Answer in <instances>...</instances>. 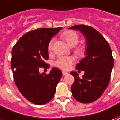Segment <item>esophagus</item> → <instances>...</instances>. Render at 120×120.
<instances>
[{
    "mask_svg": "<svg viewBox=\"0 0 120 120\" xmlns=\"http://www.w3.org/2000/svg\"><path fill=\"white\" fill-rule=\"evenodd\" d=\"M62 73L63 75H68V73H67V72H65V71H63Z\"/></svg>",
    "mask_w": 120,
    "mask_h": 120,
    "instance_id": "1",
    "label": "esophagus"
}]
</instances>
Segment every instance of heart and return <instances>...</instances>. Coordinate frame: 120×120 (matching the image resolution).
I'll return each instance as SVG.
<instances>
[{
  "label": "heart",
  "mask_w": 120,
  "mask_h": 120,
  "mask_svg": "<svg viewBox=\"0 0 120 120\" xmlns=\"http://www.w3.org/2000/svg\"><path fill=\"white\" fill-rule=\"evenodd\" d=\"M61 37L66 41L67 45L71 47L77 45L78 43V41H79V36L75 31H73V30H67V31L64 32L61 35ZM53 42H54L53 39H52L49 41L48 45L49 50H51L52 48ZM75 51L77 54L81 55L84 52V47L82 46L78 47L75 48ZM74 61H75V59L72 57L61 56V57H58L57 59L54 62V65L61 69L67 70L70 67L72 63Z\"/></svg>",
  "instance_id": "heart-1"
}]
</instances>
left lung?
Returning <instances> with one entry per match:
<instances>
[{
	"instance_id": "obj_1",
	"label": "left lung",
	"mask_w": 120,
	"mask_h": 120,
	"mask_svg": "<svg viewBox=\"0 0 120 120\" xmlns=\"http://www.w3.org/2000/svg\"><path fill=\"white\" fill-rule=\"evenodd\" d=\"M69 29L80 31L86 42L85 57L76 65L85 74L80 79L77 72H71L75 77L72 95L79 102L91 103L99 98L108 85L113 67L112 52L104 37L90 26L77 25Z\"/></svg>"
}]
</instances>
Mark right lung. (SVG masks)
<instances>
[{"instance_id":"obj_1","label":"right lung","mask_w":120,"mask_h":120,"mask_svg":"<svg viewBox=\"0 0 120 120\" xmlns=\"http://www.w3.org/2000/svg\"><path fill=\"white\" fill-rule=\"evenodd\" d=\"M62 27L41 28L26 33L12 50L11 68L16 86L31 103L43 105L50 101L62 77V72L53 67L48 75L39 73L40 67H49V41Z\"/></svg>"}]
</instances>
